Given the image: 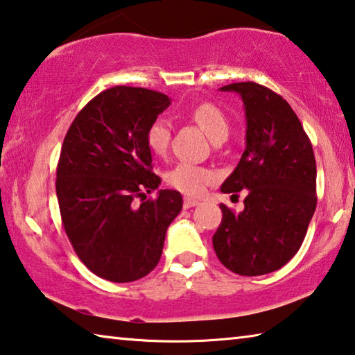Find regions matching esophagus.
Here are the masks:
<instances>
[{
  "instance_id": "esophagus-1",
  "label": "esophagus",
  "mask_w": 355,
  "mask_h": 355,
  "mask_svg": "<svg viewBox=\"0 0 355 355\" xmlns=\"http://www.w3.org/2000/svg\"><path fill=\"white\" fill-rule=\"evenodd\" d=\"M199 204H200V200H198V199H193V198H184V202H183L184 208H193V207L199 205Z\"/></svg>"
}]
</instances>
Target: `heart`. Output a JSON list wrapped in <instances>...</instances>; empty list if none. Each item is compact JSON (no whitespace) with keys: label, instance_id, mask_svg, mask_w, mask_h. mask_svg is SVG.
<instances>
[{"label":"heart","instance_id":"obj_1","mask_svg":"<svg viewBox=\"0 0 355 355\" xmlns=\"http://www.w3.org/2000/svg\"><path fill=\"white\" fill-rule=\"evenodd\" d=\"M189 118L202 128L213 142L226 140L229 136V121L226 115L216 105L204 103L191 109ZM171 123L166 118L157 116L150 123L145 132V142L153 155H164L171 144ZM213 172L210 168L191 164V162H178L166 173L167 183L187 194H200L208 184L213 182Z\"/></svg>","mask_w":355,"mask_h":355}]
</instances>
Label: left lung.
Here are the masks:
<instances>
[{"instance_id":"left-lung-1","label":"left lung","mask_w":355,"mask_h":355,"mask_svg":"<svg viewBox=\"0 0 355 355\" xmlns=\"http://www.w3.org/2000/svg\"><path fill=\"white\" fill-rule=\"evenodd\" d=\"M246 116V148L223 183L226 194L246 189L243 211L219 204L223 221L213 248L241 277L272 273L303 243L316 210V159L311 142L288 101L254 82L230 83Z\"/></svg>"}]
</instances>
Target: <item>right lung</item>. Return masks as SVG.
Returning a JSON list of instances; mask_svg holds the SVG:
<instances>
[{"mask_svg": "<svg viewBox=\"0 0 355 355\" xmlns=\"http://www.w3.org/2000/svg\"><path fill=\"white\" fill-rule=\"evenodd\" d=\"M171 105L167 94L114 87L78 112L56 167V198L72 248L98 277L114 283L144 278L159 262L167 227L182 211L178 191L157 189L150 123Z\"/></svg>", "mask_w": 355, "mask_h": 355, "instance_id": "right-lung-1", "label": "right lung"}]
</instances>
